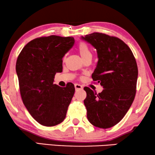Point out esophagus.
I'll use <instances>...</instances> for the list:
<instances>
[{
	"label": "esophagus",
	"mask_w": 155,
	"mask_h": 155,
	"mask_svg": "<svg viewBox=\"0 0 155 155\" xmlns=\"http://www.w3.org/2000/svg\"><path fill=\"white\" fill-rule=\"evenodd\" d=\"M75 88L76 90H82V86L80 85V84H75Z\"/></svg>",
	"instance_id": "1"
}]
</instances>
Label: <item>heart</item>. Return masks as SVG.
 <instances>
[{
  "instance_id": "obj_1",
  "label": "heart",
  "mask_w": 155,
  "mask_h": 155,
  "mask_svg": "<svg viewBox=\"0 0 155 155\" xmlns=\"http://www.w3.org/2000/svg\"><path fill=\"white\" fill-rule=\"evenodd\" d=\"M78 50L80 54V56L82 58H85L87 56H92V52L87 46V44L84 42H80L79 46H78Z\"/></svg>"
}]
</instances>
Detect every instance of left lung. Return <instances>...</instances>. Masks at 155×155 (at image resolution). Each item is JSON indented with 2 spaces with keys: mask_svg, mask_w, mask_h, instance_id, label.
<instances>
[{
  "mask_svg": "<svg viewBox=\"0 0 155 155\" xmlns=\"http://www.w3.org/2000/svg\"><path fill=\"white\" fill-rule=\"evenodd\" d=\"M97 49L98 62L92 78L104 90L97 94L84 90V104L90 124L100 128L115 126L130 109L136 93L138 70L130 48L121 39L94 32L82 37Z\"/></svg>",
  "mask_w": 155,
  "mask_h": 155,
  "instance_id": "obj_1",
  "label": "left lung"
}]
</instances>
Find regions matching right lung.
I'll list each match as a JSON object with an SVG mask.
<instances>
[{"label": "right lung", "instance_id": "1", "mask_svg": "<svg viewBox=\"0 0 155 155\" xmlns=\"http://www.w3.org/2000/svg\"><path fill=\"white\" fill-rule=\"evenodd\" d=\"M74 43L73 37H39L27 44L17 59L23 104L31 116L44 126L63 121L75 93L73 83L65 87L54 84L56 73L63 71V57Z\"/></svg>", "mask_w": 155, "mask_h": 155}]
</instances>
